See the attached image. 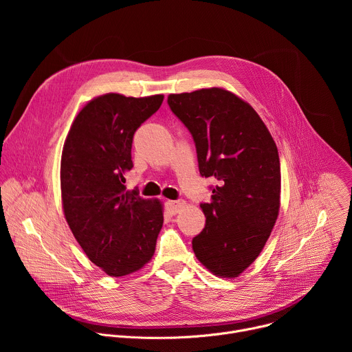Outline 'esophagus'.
<instances>
[{
    "mask_svg": "<svg viewBox=\"0 0 352 352\" xmlns=\"http://www.w3.org/2000/svg\"><path fill=\"white\" fill-rule=\"evenodd\" d=\"M184 208L182 200H168L166 204V209L170 214H177Z\"/></svg>",
    "mask_w": 352,
    "mask_h": 352,
    "instance_id": "obj_1",
    "label": "esophagus"
}]
</instances>
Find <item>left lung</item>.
Returning a JSON list of instances; mask_svg holds the SVG:
<instances>
[{
    "label": "left lung",
    "instance_id": "obj_1",
    "mask_svg": "<svg viewBox=\"0 0 352 352\" xmlns=\"http://www.w3.org/2000/svg\"><path fill=\"white\" fill-rule=\"evenodd\" d=\"M167 103L193 138L200 175L217 181L212 202L200 204L206 224L192 239L193 252L213 274L238 277L262 252L278 216L277 146L258 113L228 90L170 94Z\"/></svg>",
    "mask_w": 352,
    "mask_h": 352
}]
</instances>
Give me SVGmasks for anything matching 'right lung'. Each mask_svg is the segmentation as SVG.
<instances>
[{
    "mask_svg": "<svg viewBox=\"0 0 352 352\" xmlns=\"http://www.w3.org/2000/svg\"><path fill=\"white\" fill-rule=\"evenodd\" d=\"M163 94L98 96L76 116L61 157L67 223L87 258L111 277L152 259L163 227L160 200L126 190L133 133L163 103Z\"/></svg>",
    "mask_w": 352,
    "mask_h": 352,
    "instance_id": "1",
    "label": "right lung"
}]
</instances>
